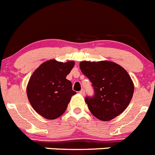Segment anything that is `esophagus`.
Returning a JSON list of instances; mask_svg holds the SVG:
<instances>
[{"mask_svg": "<svg viewBox=\"0 0 155 155\" xmlns=\"http://www.w3.org/2000/svg\"><path fill=\"white\" fill-rule=\"evenodd\" d=\"M79 93H80L82 95H85V90H84V89H82L81 91H79Z\"/></svg>", "mask_w": 155, "mask_h": 155, "instance_id": "esophagus-1", "label": "esophagus"}]
</instances>
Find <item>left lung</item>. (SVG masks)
I'll return each instance as SVG.
<instances>
[{"label": "left lung", "instance_id": "left-lung-1", "mask_svg": "<svg viewBox=\"0 0 155 155\" xmlns=\"http://www.w3.org/2000/svg\"><path fill=\"white\" fill-rule=\"evenodd\" d=\"M82 73L92 82L95 95L85 102L91 113L101 121H110L129 105L134 93V83L122 66L112 61H82Z\"/></svg>", "mask_w": 155, "mask_h": 155}]
</instances>
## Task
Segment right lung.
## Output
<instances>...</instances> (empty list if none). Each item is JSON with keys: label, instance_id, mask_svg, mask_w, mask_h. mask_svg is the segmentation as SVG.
<instances>
[{"label": "right lung", "instance_id": "1", "mask_svg": "<svg viewBox=\"0 0 155 155\" xmlns=\"http://www.w3.org/2000/svg\"><path fill=\"white\" fill-rule=\"evenodd\" d=\"M75 65L50 60L42 63L29 79L27 95L34 110L47 119L53 120L66 111L71 97L76 94L66 76Z\"/></svg>", "mask_w": 155, "mask_h": 155}]
</instances>
